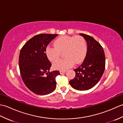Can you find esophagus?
Returning a JSON list of instances; mask_svg holds the SVG:
<instances>
[{"label":"esophagus","instance_id":"esophagus-1","mask_svg":"<svg viewBox=\"0 0 123 123\" xmlns=\"http://www.w3.org/2000/svg\"><path fill=\"white\" fill-rule=\"evenodd\" d=\"M66 72V71H62V70H61V71H60V74H63V73H65Z\"/></svg>","mask_w":123,"mask_h":123}]
</instances>
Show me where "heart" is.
<instances>
[{"instance_id":"obj_1","label":"heart","mask_w":123,"mask_h":123,"mask_svg":"<svg viewBox=\"0 0 123 123\" xmlns=\"http://www.w3.org/2000/svg\"><path fill=\"white\" fill-rule=\"evenodd\" d=\"M54 46L46 47L45 53L51 62L58 60L63 52L64 59L54 62V69L66 70L75 63H79L85 59L87 52V44L81 36L63 35L55 40Z\"/></svg>"}]
</instances>
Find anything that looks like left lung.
Masks as SVG:
<instances>
[{
	"instance_id": "obj_1",
	"label": "left lung",
	"mask_w": 123,
	"mask_h": 123,
	"mask_svg": "<svg viewBox=\"0 0 123 123\" xmlns=\"http://www.w3.org/2000/svg\"><path fill=\"white\" fill-rule=\"evenodd\" d=\"M87 41V54L82 63L74 69L75 76L69 81L71 87L78 90L93 87L103 75L105 69V55L103 47L92 36L80 33Z\"/></svg>"
}]
</instances>
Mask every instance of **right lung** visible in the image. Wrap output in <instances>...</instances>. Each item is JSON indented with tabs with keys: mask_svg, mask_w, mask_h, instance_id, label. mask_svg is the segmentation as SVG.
Returning a JSON list of instances; mask_svg holds the SVG:
<instances>
[{
	"mask_svg": "<svg viewBox=\"0 0 123 123\" xmlns=\"http://www.w3.org/2000/svg\"><path fill=\"white\" fill-rule=\"evenodd\" d=\"M57 35H36L24 44L20 51L19 67L22 80L25 86L37 95H48L56 88L55 78L60 74L56 70L49 71L51 63L45 50L49 43Z\"/></svg>",
	"mask_w": 123,
	"mask_h": 123,
	"instance_id": "add662e5",
	"label": "right lung"
}]
</instances>
